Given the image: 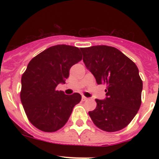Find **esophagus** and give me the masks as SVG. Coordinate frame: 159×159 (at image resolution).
Instances as JSON below:
<instances>
[{
  "mask_svg": "<svg viewBox=\"0 0 159 159\" xmlns=\"http://www.w3.org/2000/svg\"><path fill=\"white\" fill-rule=\"evenodd\" d=\"M88 99H89L88 98L84 97V96H82V101H83V102H85V101H87Z\"/></svg>",
  "mask_w": 159,
  "mask_h": 159,
  "instance_id": "esophagus-1",
  "label": "esophagus"
}]
</instances>
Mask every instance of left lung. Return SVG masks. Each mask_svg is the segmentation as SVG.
<instances>
[{
    "instance_id": "1",
    "label": "left lung",
    "mask_w": 159,
    "mask_h": 159,
    "mask_svg": "<svg viewBox=\"0 0 159 159\" xmlns=\"http://www.w3.org/2000/svg\"><path fill=\"white\" fill-rule=\"evenodd\" d=\"M83 61L98 84H105L106 98L95 99L97 106L89 116L103 131H118L125 128L142 103V81L135 64L122 52L107 45L81 48Z\"/></svg>"
}]
</instances>
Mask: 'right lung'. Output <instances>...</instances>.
Returning a JSON list of instances; mask_svg holds the SVG:
<instances>
[{
  "label": "right lung",
  "mask_w": 159,
  "mask_h": 159,
  "mask_svg": "<svg viewBox=\"0 0 159 159\" xmlns=\"http://www.w3.org/2000/svg\"><path fill=\"white\" fill-rule=\"evenodd\" d=\"M81 59L78 48L58 44L30 60L22 75L20 96L28 120L37 129L54 132L66 124L81 96L65 94L57 86L65 82L70 68Z\"/></svg>",
  "instance_id": "add662e5"
}]
</instances>
